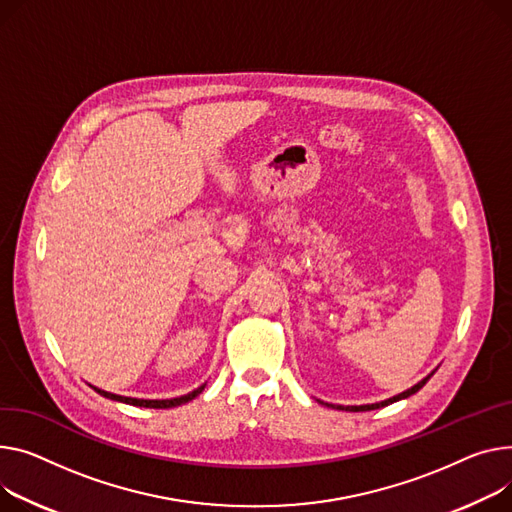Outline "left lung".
Here are the masks:
<instances>
[{
    "label": "left lung",
    "instance_id": "8db88e82",
    "mask_svg": "<svg viewBox=\"0 0 512 512\" xmlns=\"http://www.w3.org/2000/svg\"><path fill=\"white\" fill-rule=\"evenodd\" d=\"M432 377V374H428L426 379H422L418 385H414L412 389H407V391H403V393H399V395H395V397H391V399H385V401H381V403H368V405H329V407H337V410H346V412H370V410H379V407H385V405H389V403H395V401H399V399H405V397H410V395H414V393H418L426 383H428V379Z\"/></svg>",
    "mask_w": 512,
    "mask_h": 512
}]
</instances>
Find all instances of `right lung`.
<instances>
[{"instance_id":"add662e5","label":"right lung","mask_w":512,"mask_h":512,"mask_svg":"<svg viewBox=\"0 0 512 512\" xmlns=\"http://www.w3.org/2000/svg\"><path fill=\"white\" fill-rule=\"evenodd\" d=\"M206 385L197 387L195 391L187 393V395H181V397H173V399H135V397H123V395H115V393H109V391H102L98 387H92L96 393H100L102 397L107 399H113V401H121V403H129V405H138V407H152V410H168V407H177V405H183L191 399H195Z\"/></svg>"}]
</instances>
